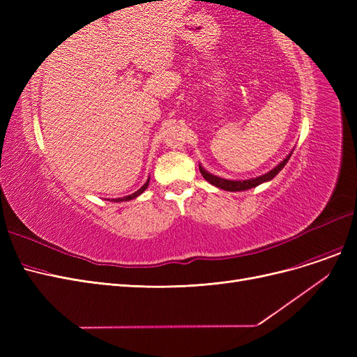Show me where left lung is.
<instances>
[{"mask_svg":"<svg viewBox=\"0 0 357 357\" xmlns=\"http://www.w3.org/2000/svg\"><path fill=\"white\" fill-rule=\"evenodd\" d=\"M291 153H294V150L280 162L278 165H275L273 169H269L268 172H265V174L259 176V177H253V178H247V180H228V178H222L219 176H214L211 174V172H208L207 169H205L201 164H199V171L202 177L207 180L208 183H211L213 186L219 188V189H223V190H228V192H241V190H247V189H252V188H256L259 185H262V183H266L269 180H273L280 171H282L284 168V165L287 164V160L290 159Z\"/></svg>","mask_w":357,"mask_h":357,"instance_id":"8db88e82","label":"left lung"}]
</instances>
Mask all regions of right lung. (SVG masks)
Wrapping results in <instances>:
<instances>
[{
    "instance_id": "obj_1",
    "label": "right lung",
    "mask_w": 357,
    "mask_h": 357,
    "mask_svg": "<svg viewBox=\"0 0 357 357\" xmlns=\"http://www.w3.org/2000/svg\"><path fill=\"white\" fill-rule=\"evenodd\" d=\"M149 181H150V177L147 178V181L144 183V185L139 188L137 192H134L132 195H128V197H123V198H116V199H112V201H114V202H123V201H131V199H134V198H137V197H139L142 195V193L147 189V186H149Z\"/></svg>"
}]
</instances>
